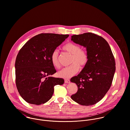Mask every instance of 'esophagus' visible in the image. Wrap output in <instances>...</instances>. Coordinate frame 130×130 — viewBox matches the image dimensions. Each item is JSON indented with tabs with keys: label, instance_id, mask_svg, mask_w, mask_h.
<instances>
[{
	"label": "esophagus",
	"instance_id": "obj_1",
	"mask_svg": "<svg viewBox=\"0 0 130 130\" xmlns=\"http://www.w3.org/2000/svg\"><path fill=\"white\" fill-rule=\"evenodd\" d=\"M64 82L65 83H70V80L68 79H65Z\"/></svg>",
	"mask_w": 130,
	"mask_h": 130
}]
</instances>
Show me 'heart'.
Wrapping results in <instances>:
<instances>
[{
    "label": "heart",
    "instance_id": "b5f03b06",
    "mask_svg": "<svg viewBox=\"0 0 130 130\" xmlns=\"http://www.w3.org/2000/svg\"><path fill=\"white\" fill-rule=\"evenodd\" d=\"M80 45L74 43L69 42L63 46L62 50L71 55L70 63L71 65L63 69L59 72V75L63 78H69L75 74L79 70L80 66L84 67L88 63L89 55L85 49L80 48ZM51 62L53 66L58 69L60 67L59 61V54L57 51H55L51 56Z\"/></svg>",
    "mask_w": 130,
    "mask_h": 130
}]
</instances>
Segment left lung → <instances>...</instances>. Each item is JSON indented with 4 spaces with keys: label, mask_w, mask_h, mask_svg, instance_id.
Returning a JSON list of instances; mask_svg holds the SVG:
<instances>
[{
    "label": "left lung",
    "mask_w": 130,
    "mask_h": 130,
    "mask_svg": "<svg viewBox=\"0 0 130 130\" xmlns=\"http://www.w3.org/2000/svg\"><path fill=\"white\" fill-rule=\"evenodd\" d=\"M71 40L86 47L89 60L82 71L70 79L78 88L71 98L81 105H94L111 87L116 69L114 57L107 41L96 34L74 35Z\"/></svg>",
    "instance_id": "8db88e82"
}]
</instances>
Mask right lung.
<instances>
[{"label": "right lung", "mask_w": 130, "mask_h": 130, "mask_svg": "<svg viewBox=\"0 0 130 130\" xmlns=\"http://www.w3.org/2000/svg\"><path fill=\"white\" fill-rule=\"evenodd\" d=\"M68 35L42 33L29 40L20 50L15 61L16 85L27 103L44 104L52 97L54 86L64 83L62 78L46 76L57 72L51 56Z\"/></svg>", "instance_id": "obj_1"}]
</instances>
